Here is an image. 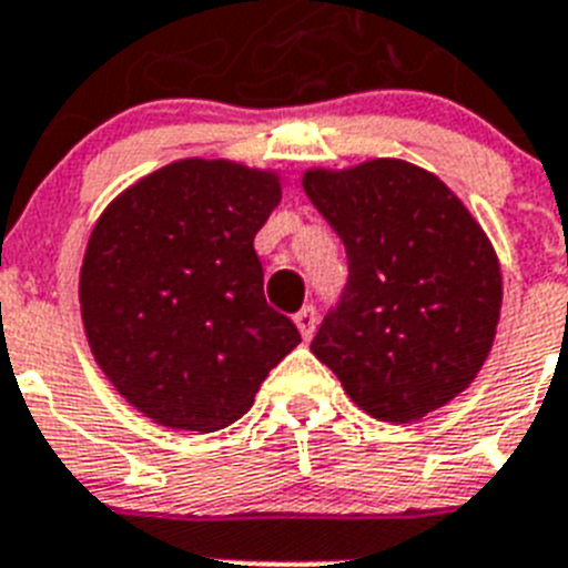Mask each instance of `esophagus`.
Segmentation results:
<instances>
[{"mask_svg":"<svg viewBox=\"0 0 568 568\" xmlns=\"http://www.w3.org/2000/svg\"><path fill=\"white\" fill-rule=\"evenodd\" d=\"M293 321H295V327H298L301 338H304V341L313 338V333H315V321H318V318H315V310H313V307H304V310H301L298 315H295Z\"/></svg>","mask_w":568,"mask_h":568,"instance_id":"esophagus-1","label":"esophagus"}]
</instances>
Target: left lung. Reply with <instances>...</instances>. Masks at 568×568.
Segmentation results:
<instances>
[{
	"label": "left lung",
	"mask_w": 568,
	"mask_h": 568,
	"mask_svg": "<svg viewBox=\"0 0 568 568\" xmlns=\"http://www.w3.org/2000/svg\"><path fill=\"white\" fill-rule=\"evenodd\" d=\"M310 202L349 258L338 313L310 349L366 415L413 424L478 378L504 275L489 235L438 175L404 159L310 168Z\"/></svg>",
	"instance_id": "left-lung-1"
}]
</instances>
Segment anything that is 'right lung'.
I'll return each instance as SVG.
<instances>
[{"label":"right lung","mask_w":568,"mask_h":568,"mask_svg":"<svg viewBox=\"0 0 568 568\" xmlns=\"http://www.w3.org/2000/svg\"><path fill=\"white\" fill-rule=\"evenodd\" d=\"M281 182L273 168L193 155L124 187L93 224L79 273L84 335L144 418L187 433L230 426L301 344L264 298L253 247Z\"/></svg>","instance_id":"right-lung-1"}]
</instances>
